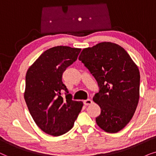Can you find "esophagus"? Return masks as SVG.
<instances>
[{
	"label": "esophagus",
	"instance_id": "obj_1",
	"mask_svg": "<svg viewBox=\"0 0 156 156\" xmlns=\"http://www.w3.org/2000/svg\"><path fill=\"white\" fill-rule=\"evenodd\" d=\"M83 103L86 105H89L92 104L93 101H92V100H90V99H87V100H85V101H83Z\"/></svg>",
	"mask_w": 156,
	"mask_h": 156
}]
</instances>
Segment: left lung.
Here are the masks:
<instances>
[{
  "label": "left lung",
  "instance_id": "obj_1",
  "mask_svg": "<svg viewBox=\"0 0 156 156\" xmlns=\"http://www.w3.org/2000/svg\"><path fill=\"white\" fill-rule=\"evenodd\" d=\"M78 60L96 80L99 92L93 101L101 108L95 118L107 133L121 130L132 119L140 97V72L125 49L102 42L83 50Z\"/></svg>",
  "mask_w": 156,
  "mask_h": 156
}]
</instances>
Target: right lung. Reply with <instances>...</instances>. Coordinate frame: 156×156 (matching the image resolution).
<instances>
[{"instance_id":"right-lung-1","label":"right lung","mask_w":156,"mask_h":156,"mask_svg":"<svg viewBox=\"0 0 156 156\" xmlns=\"http://www.w3.org/2000/svg\"><path fill=\"white\" fill-rule=\"evenodd\" d=\"M80 48L55 46L41 54L26 75L24 98L36 125L53 136L71 129L81 111L82 101L72 100L62 81L63 72L78 58ZM65 91L66 98L62 97Z\"/></svg>"}]
</instances>
